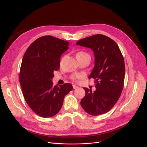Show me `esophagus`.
Instances as JSON below:
<instances>
[{"instance_id":"esophagus-1","label":"esophagus","mask_w":147,"mask_h":147,"mask_svg":"<svg viewBox=\"0 0 147 147\" xmlns=\"http://www.w3.org/2000/svg\"><path fill=\"white\" fill-rule=\"evenodd\" d=\"M73 89H77V88H78V86L75 85V84H73Z\"/></svg>"}]
</instances>
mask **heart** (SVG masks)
<instances>
[{
    "instance_id": "b5f03b06",
    "label": "heart",
    "mask_w": 147,
    "mask_h": 147,
    "mask_svg": "<svg viewBox=\"0 0 147 147\" xmlns=\"http://www.w3.org/2000/svg\"><path fill=\"white\" fill-rule=\"evenodd\" d=\"M85 54H86V53H84L83 52H79L77 53L76 54V56H79V55H85ZM82 77V75L80 74H76V75H74L73 76V79H80Z\"/></svg>"
}]
</instances>
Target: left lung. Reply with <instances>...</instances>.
Masks as SVG:
<instances>
[{"mask_svg": "<svg viewBox=\"0 0 147 147\" xmlns=\"http://www.w3.org/2000/svg\"><path fill=\"white\" fill-rule=\"evenodd\" d=\"M76 45L90 48L94 52L95 66L89 79L95 80L94 92L84 88L85 96L80 104L92 115L109 111L118 101L124 84L125 61L118 45L110 37L96 34L84 38Z\"/></svg>", "mask_w": 147, "mask_h": 147, "instance_id": "8db88e82", "label": "left lung"}]
</instances>
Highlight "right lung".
I'll use <instances>...</instances> for the list:
<instances>
[{
	"label": "right lung",
	"mask_w": 147,
	"mask_h": 147,
	"mask_svg": "<svg viewBox=\"0 0 147 147\" xmlns=\"http://www.w3.org/2000/svg\"><path fill=\"white\" fill-rule=\"evenodd\" d=\"M68 45L69 42L53 36H42L29 46L23 57L20 73L22 94L31 109L42 117L57 114L64 97L73 89L69 83L57 86L52 82Z\"/></svg>",
	"instance_id": "obj_1"
}]
</instances>
